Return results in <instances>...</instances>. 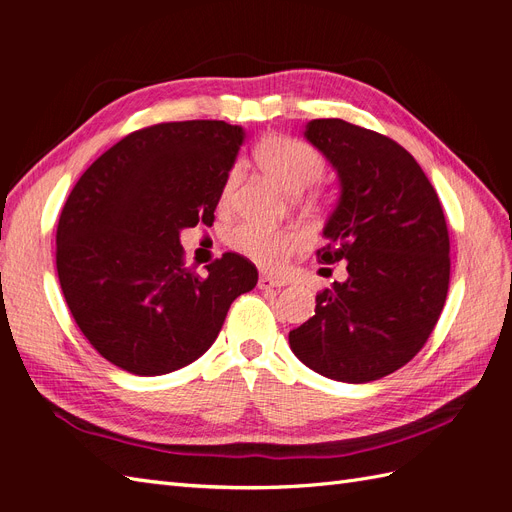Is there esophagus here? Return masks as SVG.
<instances>
[{"mask_svg": "<svg viewBox=\"0 0 512 512\" xmlns=\"http://www.w3.org/2000/svg\"><path fill=\"white\" fill-rule=\"evenodd\" d=\"M284 286H286L284 280H275V277H271V275H260L258 277V288L260 290H280Z\"/></svg>", "mask_w": 512, "mask_h": 512, "instance_id": "34e87169", "label": "esophagus"}]
</instances>
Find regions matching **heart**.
Here are the masks:
<instances>
[{
    "mask_svg": "<svg viewBox=\"0 0 512 512\" xmlns=\"http://www.w3.org/2000/svg\"><path fill=\"white\" fill-rule=\"evenodd\" d=\"M258 166L288 194H301L324 173L320 153L290 136H269L254 149ZM237 185V170H230L222 188V203H228ZM228 243L241 256L254 260L265 269H280L284 262L305 245L301 230H271L256 224H241L228 235Z\"/></svg>",
    "mask_w": 512,
    "mask_h": 512,
    "instance_id": "obj_1",
    "label": "heart"
}]
</instances>
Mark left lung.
I'll return each instance as SVG.
<instances>
[{"label":"left lung","instance_id":"8db88e82","mask_svg":"<svg viewBox=\"0 0 512 512\" xmlns=\"http://www.w3.org/2000/svg\"><path fill=\"white\" fill-rule=\"evenodd\" d=\"M303 136L339 179L316 252L346 260L348 280L316 297L290 350L316 374L363 384L404 367L442 314L451 277L448 228L423 168L391 138L344 119H312Z\"/></svg>","mask_w":512,"mask_h":512}]
</instances>
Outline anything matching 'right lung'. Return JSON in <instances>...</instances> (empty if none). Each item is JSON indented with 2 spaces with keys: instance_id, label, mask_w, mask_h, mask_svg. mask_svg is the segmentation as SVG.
<instances>
[{
  "instance_id": "1",
  "label": "right lung",
  "mask_w": 512,
  "mask_h": 512,
  "mask_svg": "<svg viewBox=\"0 0 512 512\" xmlns=\"http://www.w3.org/2000/svg\"><path fill=\"white\" fill-rule=\"evenodd\" d=\"M243 141L226 121L158 123L121 138L76 181L57 224V275L106 361L134 376L190 365L230 303L256 286V267L232 252L207 277L185 269L179 241L183 228L213 224Z\"/></svg>"
}]
</instances>
